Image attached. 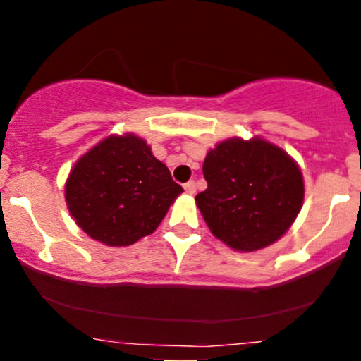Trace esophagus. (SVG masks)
<instances>
[{
	"label": "esophagus",
	"instance_id": "obj_1",
	"mask_svg": "<svg viewBox=\"0 0 361 361\" xmlns=\"http://www.w3.org/2000/svg\"><path fill=\"white\" fill-rule=\"evenodd\" d=\"M183 188H185V192L190 195H193L195 192H197V185H195V181H188V183H185Z\"/></svg>",
	"mask_w": 361,
	"mask_h": 361
}]
</instances>
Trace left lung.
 Listing matches in <instances>:
<instances>
[{
  "label": "left lung",
  "instance_id": "obj_1",
  "mask_svg": "<svg viewBox=\"0 0 361 361\" xmlns=\"http://www.w3.org/2000/svg\"><path fill=\"white\" fill-rule=\"evenodd\" d=\"M207 190L195 197L219 241L252 252L276 243L304 204V176L292 156L263 137H229L204 161Z\"/></svg>",
  "mask_w": 361,
  "mask_h": 361
}]
</instances>
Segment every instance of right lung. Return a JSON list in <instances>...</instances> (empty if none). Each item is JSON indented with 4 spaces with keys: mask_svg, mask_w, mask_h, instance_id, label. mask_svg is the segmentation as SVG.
Returning a JSON list of instances; mask_svg holds the SVG:
<instances>
[{
    "mask_svg": "<svg viewBox=\"0 0 361 361\" xmlns=\"http://www.w3.org/2000/svg\"><path fill=\"white\" fill-rule=\"evenodd\" d=\"M183 188L135 134H111L74 163L64 185L69 214L94 241L130 246L157 229Z\"/></svg>",
    "mask_w": 361,
    "mask_h": 361,
    "instance_id": "1",
    "label": "right lung"
}]
</instances>
